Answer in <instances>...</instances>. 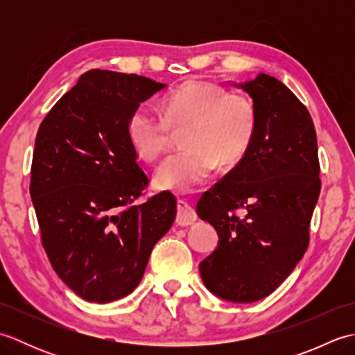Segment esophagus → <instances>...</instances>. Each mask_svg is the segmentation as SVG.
<instances>
[{
    "mask_svg": "<svg viewBox=\"0 0 355 355\" xmlns=\"http://www.w3.org/2000/svg\"><path fill=\"white\" fill-rule=\"evenodd\" d=\"M195 221H197V214L191 205H187L186 201H178L177 205V224L178 225H192Z\"/></svg>",
    "mask_w": 355,
    "mask_h": 355,
    "instance_id": "obj_1",
    "label": "esophagus"
}]
</instances>
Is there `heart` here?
Here are the masks:
<instances>
[{
  "mask_svg": "<svg viewBox=\"0 0 355 355\" xmlns=\"http://www.w3.org/2000/svg\"><path fill=\"white\" fill-rule=\"evenodd\" d=\"M164 116L146 105L135 108L126 123L134 153L154 162L168 150L173 135H183L187 149L158 166V189L187 193L212 177L218 163L233 166L252 149L259 114L250 97L230 93L206 80H187L164 97Z\"/></svg>",
  "mask_w": 355,
  "mask_h": 355,
  "instance_id": "1",
  "label": "heart"
}]
</instances>
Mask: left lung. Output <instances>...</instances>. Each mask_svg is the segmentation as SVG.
Returning a JSON list of instances; mask_svg holds the SVG:
<instances>
[{
    "label": "left lung",
    "instance_id": "left-lung-1",
    "mask_svg": "<svg viewBox=\"0 0 355 355\" xmlns=\"http://www.w3.org/2000/svg\"><path fill=\"white\" fill-rule=\"evenodd\" d=\"M236 87L253 99L259 128L248 154L198 201V216L220 236L200 275L215 296L252 304L306 252L320 164L313 119L291 89L263 73Z\"/></svg>",
    "mask_w": 355,
    "mask_h": 355
}]
</instances>
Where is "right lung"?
<instances>
[{
  "label": "right lung",
  "instance_id": "add662e5",
  "mask_svg": "<svg viewBox=\"0 0 355 355\" xmlns=\"http://www.w3.org/2000/svg\"><path fill=\"white\" fill-rule=\"evenodd\" d=\"M145 76L89 70L36 134L30 197L53 270L88 302L132 293L155 243L171 229V192L134 201L148 186L126 134L131 112L160 92Z\"/></svg>",
  "mask_w": 355,
  "mask_h": 355
}]
</instances>
